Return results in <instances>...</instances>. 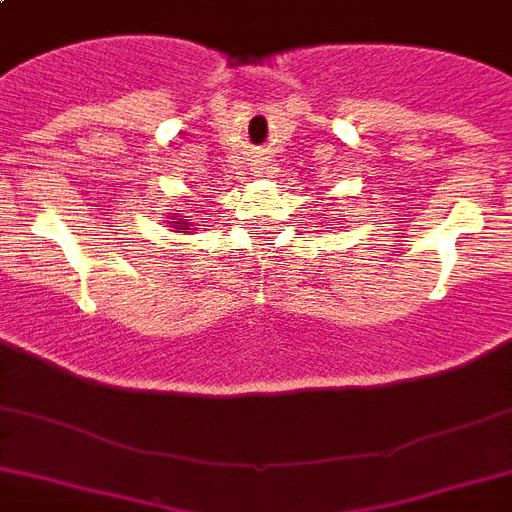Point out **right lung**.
Returning <instances> with one entry per match:
<instances>
[{"label":"right lung","instance_id":"right-lung-1","mask_svg":"<svg viewBox=\"0 0 512 512\" xmlns=\"http://www.w3.org/2000/svg\"><path fill=\"white\" fill-rule=\"evenodd\" d=\"M170 223H172V228H177V233H188V231H191V225L185 223L183 217H172Z\"/></svg>","mask_w":512,"mask_h":512}]
</instances>
